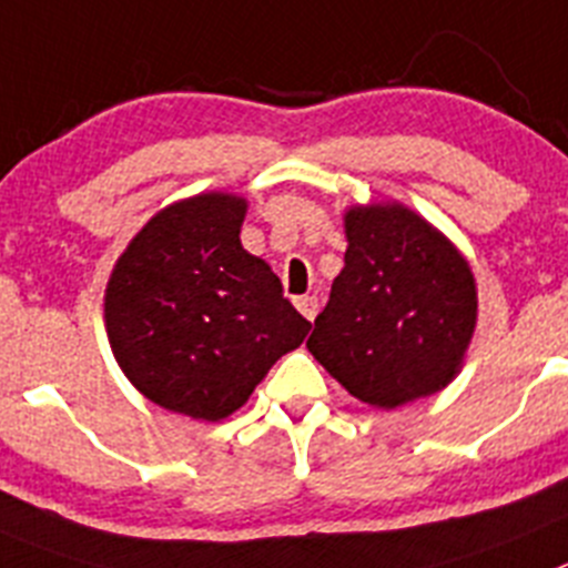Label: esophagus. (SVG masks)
Masks as SVG:
<instances>
[{
  "mask_svg": "<svg viewBox=\"0 0 568 568\" xmlns=\"http://www.w3.org/2000/svg\"><path fill=\"white\" fill-rule=\"evenodd\" d=\"M294 305H296V311H300V314L305 316V320H308V322H314V316H316V308H320V303H316V296H311V294H305V296H296V300H294Z\"/></svg>",
  "mask_w": 568,
  "mask_h": 568,
  "instance_id": "34e87169",
  "label": "esophagus"
}]
</instances>
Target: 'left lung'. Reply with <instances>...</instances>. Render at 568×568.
Returning a JSON list of instances; mask_svg holds the SVG:
<instances>
[{"label": "left lung", "instance_id": "8db88e82", "mask_svg": "<svg viewBox=\"0 0 568 568\" xmlns=\"http://www.w3.org/2000/svg\"><path fill=\"white\" fill-rule=\"evenodd\" d=\"M345 268L308 351L379 410L444 390L478 325V288L456 243L398 201L345 209Z\"/></svg>", "mask_w": 568, "mask_h": 568}]
</instances>
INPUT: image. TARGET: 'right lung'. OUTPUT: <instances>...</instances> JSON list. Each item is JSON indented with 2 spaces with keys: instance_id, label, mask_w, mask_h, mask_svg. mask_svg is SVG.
<instances>
[{
  "instance_id": "obj_1",
  "label": "right lung",
  "mask_w": 568,
  "mask_h": 568,
  "mask_svg": "<svg viewBox=\"0 0 568 568\" xmlns=\"http://www.w3.org/2000/svg\"><path fill=\"white\" fill-rule=\"evenodd\" d=\"M248 201L201 192L163 206L115 260L104 328L126 379L172 413L221 422L246 405L311 322L240 243Z\"/></svg>"
}]
</instances>
